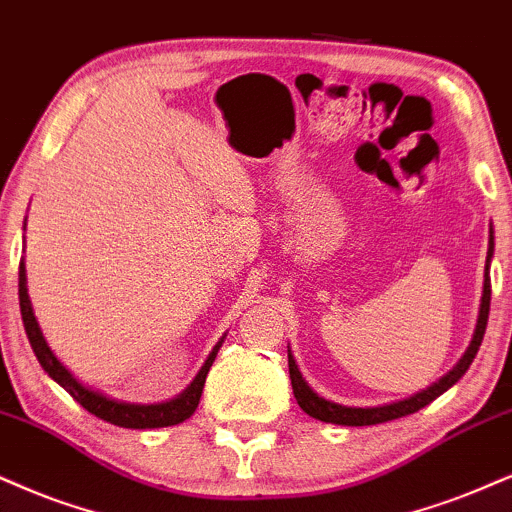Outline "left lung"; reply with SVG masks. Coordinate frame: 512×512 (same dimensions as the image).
<instances>
[{"label":"left lung","mask_w":512,"mask_h":512,"mask_svg":"<svg viewBox=\"0 0 512 512\" xmlns=\"http://www.w3.org/2000/svg\"><path fill=\"white\" fill-rule=\"evenodd\" d=\"M491 256H494V232L489 235L487 266H484V294H482V306H479V318H477L475 334H472V342L468 346V351H465V356L460 358L458 365L449 372V375H444L437 384H432L430 389L420 391V394L410 396V399H406V401L389 403V406H380V408H346V406H339V403H332V401L323 399V396L315 394V391L306 384L304 377H301V372L294 363V356L289 353V380H292L294 399L301 406V410H304V413H308L315 420L332 422V425H346V427L380 425V422H389V420L403 418V415L418 413L420 408H425L427 403H432L434 399H437V396L444 394L446 389L453 387V384H456L460 377L465 375V370L470 368L472 361H475L479 346H482L484 330H487L489 304H491V277H489Z\"/></svg>","instance_id":"left-lung-1"}]
</instances>
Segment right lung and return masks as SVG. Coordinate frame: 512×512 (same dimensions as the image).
I'll return each instance as SVG.
<instances>
[{"mask_svg":"<svg viewBox=\"0 0 512 512\" xmlns=\"http://www.w3.org/2000/svg\"><path fill=\"white\" fill-rule=\"evenodd\" d=\"M18 301H21V318H23L25 334H28L30 346H33L37 361H40L44 372H47V375L52 377L56 384H61V387L66 389L68 394H71L73 399L87 410V413L97 415V418L111 422V425L128 427V430H151V427H170V425H178V422H185L189 415L197 410L201 391H204L206 375H208V370H211L213 361H216L220 342L216 349L211 351V356L206 358L204 368L199 370V375L194 377V382L189 384L185 391H182L178 399L166 401V403H151V406L121 403V401L106 399V396L99 394V391L82 387V384L75 380L71 372L63 368L59 358H56L52 349L47 346V342H44L40 325H37V320H35L33 306H30L28 289H25V266L23 263L18 266Z\"/></svg>","mask_w":512,"mask_h":512,"instance_id":"add662e5","label":"right lung"}]
</instances>
